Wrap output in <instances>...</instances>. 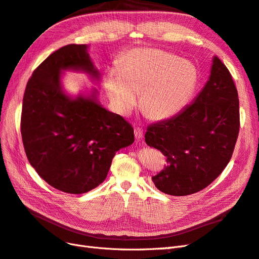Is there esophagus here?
<instances>
[{"instance_id":"34e87169","label":"esophagus","mask_w":259,"mask_h":259,"mask_svg":"<svg viewBox=\"0 0 259 259\" xmlns=\"http://www.w3.org/2000/svg\"><path fill=\"white\" fill-rule=\"evenodd\" d=\"M143 128L140 127H135V137L137 140H140L143 138Z\"/></svg>"}]
</instances>
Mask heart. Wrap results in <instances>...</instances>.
Returning <instances> with one entry per match:
<instances>
[{"label": "heart", "instance_id": "obj_1", "mask_svg": "<svg viewBox=\"0 0 259 259\" xmlns=\"http://www.w3.org/2000/svg\"><path fill=\"white\" fill-rule=\"evenodd\" d=\"M198 82L193 64L173 54L153 49L132 51L119 69H111L106 89L114 108L128 114L137 105L153 120H165L189 103Z\"/></svg>", "mask_w": 259, "mask_h": 259}]
</instances>
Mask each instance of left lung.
<instances>
[{
    "mask_svg": "<svg viewBox=\"0 0 259 259\" xmlns=\"http://www.w3.org/2000/svg\"><path fill=\"white\" fill-rule=\"evenodd\" d=\"M239 128L238 91L229 70L214 56L208 81L192 103L147 128V145L168 163L152 177L155 187L177 197L204 189L229 163Z\"/></svg>",
    "mask_w": 259,
    "mask_h": 259,
    "instance_id": "left-lung-1",
    "label": "left lung"
}]
</instances>
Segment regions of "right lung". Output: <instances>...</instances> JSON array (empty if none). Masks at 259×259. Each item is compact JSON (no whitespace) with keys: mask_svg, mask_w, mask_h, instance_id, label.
Wrapping results in <instances>:
<instances>
[{"mask_svg":"<svg viewBox=\"0 0 259 259\" xmlns=\"http://www.w3.org/2000/svg\"><path fill=\"white\" fill-rule=\"evenodd\" d=\"M67 70L100 80L89 45L54 52L27 83L20 128L27 158L40 177L60 191L81 194L104 182L115 152L135 136L128 122L100 105L97 90L68 95L61 82Z\"/></svg>","mask_w":259,"mask_h":259,"instance_id":"add662e5","label":"right lung"}]
</instances>
